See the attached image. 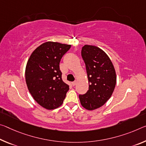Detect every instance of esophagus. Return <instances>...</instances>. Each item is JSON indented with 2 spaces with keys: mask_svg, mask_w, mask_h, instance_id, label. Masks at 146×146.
I'll return each instance as SVG.
<instances>
[{
  "mask_svg": "<svg viewBox=\"0 0 146 146\" xmlns=\"http://www.w3.org/2000/svg\"><path fill=\"white\" fill-rule=\"evenodd\" d=\"M76 83H77V82H76V81H74V82H72V83H71V84H72L73 86H74L76 85Z\"/></svg>",
  "mask_w": 146,
  "mask_h": 146,
  "instance_id": "esophagus-1",
  "label": "esophagus"
}]
</instances>
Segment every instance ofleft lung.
<instances>
[{"instance_id": "obj_1", "label": "left lung", "mask_w": 146, "mask_h": 146, "mask_svg": "<svg viewBox=\"0 0 146 146\" xmlns=\"http://www.w3.org/2000/svg\"><path fill=\"white\" fill-rule=\"evenodd\" d=\"M81 55L88 78L89 89L79 95L83 107L93 110L102 106L110 98L116 84L115 69L108 55L96 46L85 45Z\"/></svg>"}]
</instances>
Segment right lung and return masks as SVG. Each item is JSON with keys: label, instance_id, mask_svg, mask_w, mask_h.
<instances>
[{"label": "right lung", "instance_id": "1", "mask_svg": "<svg viewBox=\"0 0 146 146\" xmlns=\"http://www.w3.org/2000/svg\"><path fill=\"white\" fill-rule=\"evenodd\" d=\"M70 45L47 41L37 47L30 56L25 79L30 93L37 103L48 110L62 105L69 85L62 79L60 62Z\"/></svg>", "mask_w": 146, "mask_h": 146}]
</instances>
